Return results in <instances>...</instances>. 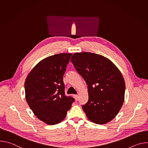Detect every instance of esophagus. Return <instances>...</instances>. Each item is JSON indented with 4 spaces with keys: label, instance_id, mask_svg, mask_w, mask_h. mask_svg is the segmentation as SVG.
I'll list each match as a JSON object with an SVG mask.
<instances>
[{
    "label": "esophagus",
    "instance_id": "esophagus-1",
    "mask_svg": "<svg viewBox=\"0 0 148 148\" xmlns=\"http://www.w3.org/2000/svg\"><path fill=\"white\" fill-rule=\"evenodd\" d=\"M73 96H74V98H75V101H78V95H74Z\"/></svg>",
    "mask_w": 148,
    "mask_h": 148
}]
</instances>
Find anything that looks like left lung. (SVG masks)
<instances>
[{
    "label": "left lung",
    "mask_w": 148,
    "mask_h": 148,
    "mask_svg": "<svg viewBox=\"0 0 148 148\" xmlns=\"http://www.w3.org/2000/svg\"><path fill=\"white\" fill-rule=\"evenodd\" d=\"M71 61L88 86V101L82 105L87 118L97 124L113 119L124 101L125 84L114 63L101 55L74 53Z\"/></svg>",
    "instance_id": "1"
}]
</instances>
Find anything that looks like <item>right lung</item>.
<instances>
[{"label":"right lung","instance_id":"right-lung-1","mask_svg":"<svg viewBox=\"0 0 148 148\" xmlns=\"http://www.w3.org/2000/svg\"><path fill=\"white\" fill-rule=\"evenodd\" d=\"M72 54L61 53L40 61L25 82L26 101L34 115L48 125L61 122L75 99L65 95L63 82Z\"/></svg>","mask_w":148,"mask_h":148}]
</instances>
